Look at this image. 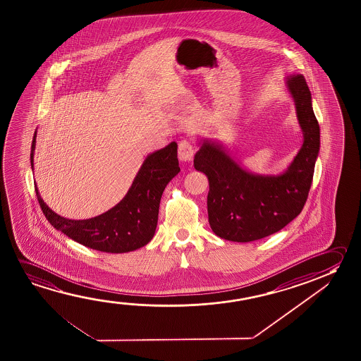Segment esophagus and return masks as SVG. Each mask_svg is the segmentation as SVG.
I'll list each match as a JSON object with an SVG mask.
<instances>
[{"mask_svg":"<svg viewBox=\"0 0 361 361\" xmlns=\"http://www.w3.org/2000/svg\"><path fill=\"white\" fill-rule=\"evenodd\" d=\"M195 147L190 141H180L178 142V159L181 161H191L195 154Z\"/></svg>","mask_w":361,"mask_h":361,"instance_id":"1","label":"esophagus"}]
</instances>
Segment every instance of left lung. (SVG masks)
I'll return each instance as SVG.
<instances>
[{
	"label": "left lung",
	"instance_id": "left-lung-1",
	"mask_svg": "<svg viewBox=\"0 0 361 361\" xmlns=\"http://www.w3.org/2000/svg\"><path fill=\"white\" fill-rule=\"evenodd\" d=\"M295 103L303 145L287 171L259 176L243 170L221 146L204 141L194 166L209 178V224L218 237L253 242L283 229L301 213L312 183L319 149V126L302 74L287 82Z\"/></svg>",
	"mask_w": 361,
	"mask_h": 361
}]
</instances>
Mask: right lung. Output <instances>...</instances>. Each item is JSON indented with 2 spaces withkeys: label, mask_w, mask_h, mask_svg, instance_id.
<instances>
[{
  "label": "right lung",
  "mask_w": 361,
  "mask_h": 361,
  "mask_svg": "<svg viewBox=\"0 0 361 361\" xmlns=\"http://www.w3.org/2000/svg\"><path fill=\"white\" fill-rule=\"evenodd\" d=\"M35 137L36 132L31 143V167ZM178 171V145L171 142L148 156L121 202L106 213L87 220H71L54 213L35 186L36 197L49 223L66 237L95 250L126 253L146 245L154 237L161 196Z\"/></svg>",
  "instance_id": "1"
}]
</instances>
